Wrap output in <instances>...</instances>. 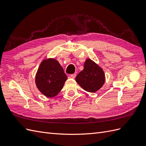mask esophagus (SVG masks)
Wrapping results in <instances>:
<instances>
[{"instance_id":"esophagus-1","label":"esophagus","mask_w":146,"mask_h":146,"mask_svg":"<svg viewBox=\"0 0 146 146\" xmlns=\"http://www.w3.org/2000/svg\"><path fill=\"white\" fill-rule=\"evenodd\" d=\"M70 77H71V78H74L75 77H76V74H73L70 75Z\"/></svg>"}]
</instances>
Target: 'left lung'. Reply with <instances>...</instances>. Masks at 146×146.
Returning <instances> with one entry per match:
<instances>
[{
  "mask_svg": "<svg viewBox=\"0 0 146 146\" xmlns=\"http://www.w3.org/2000/svg\"><path fill=\"white\" fill-rule=\"evenodd\" d=\"M103 69L90 59H87L84 64V69L76 77L77 83L84 90L95 92L102 87L105 83Z\"/></svg>",
  "mask_w": 146,
  "mask_h": 146,
  "instance_id": "8db88e82",
  "label": "left lung"
}]
</instances>
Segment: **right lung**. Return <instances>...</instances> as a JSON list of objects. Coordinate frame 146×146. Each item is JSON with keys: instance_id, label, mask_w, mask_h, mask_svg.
I'll return each mask as SVG.
<instances>
[{"instance_id": "right-lung-1", "label": "right lung", "mask_w": 146, "mask_h": 146, "mask_svg": "<svg viewBox=\"0 0 146 146\" xmlns=\"http://www.w3.org/2000/svg\"><path fill=\"white\" fill-rule=\"evenodd\" d=\"M67 76L59 62L54 58L44 60L35 77V83L42 94L53 98L62 90Z\"/></svg>"}]
</instances>
